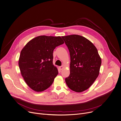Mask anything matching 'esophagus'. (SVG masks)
<instances>
[{"label":"esophagus","instance_id":"1","mask_svg":"<svg viewBox=\"0 0 121 121\" xmlns=\"http://www.w3.org/2000/svg\"><path fill=\"white\" fill-rule=\"evenodd\" d=\"M59 69H60L61 70H62L63 69H64V67H63V65H61V66H60V67H59Z\"/></svg>","mask_w":121,"mask_h":121}]
</instances>
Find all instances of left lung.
<instances>
[{"label": "left lung", "mask_w": 121, "mask_h": 121, "mask_svg": "<svg viewBox=\"0 0 121 121\" xmlns=\"http://www.w3.org/2000/svg\"><path fill=\"white\" fill-rule=\"evenodd\" d=\"M62 38L70 54V74L65 79L73 91L82 92L92 85L99 73L101 59L96 47L85 38L71 35Z\"/></svg>", "instance_id": "8db88e82"}]
</instances>
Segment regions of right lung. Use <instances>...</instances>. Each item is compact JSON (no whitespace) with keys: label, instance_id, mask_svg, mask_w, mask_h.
I'll use <instances>...</instances> for the list:
<instances>
[{"label":"right lung","instance_id":"1","mask_svg":"<svg viewBox=\"0 0 121 121\" xmlns=\"http://www.w3.org/2000/svg\"><path fill=\"white\" fill-rule=\"evenodd\" d=\"M64 43L60 37L39 36L29 41L22 50L19 66L28 86L36 92L45 90L58 74L53 65V52Z\"/></svg>","mask_w":121,"mask_h":121}]
</instances>
